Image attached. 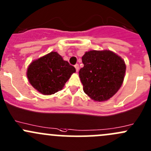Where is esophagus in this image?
Returning <instances> with one entry per match:
<instances>
[{
	"mask_svg": "<svg viewBox=\"0 0 151 151\" xmlns=\"http://www.w3.org/2000/svg\"><path fill=\"white\" fill-rule=\"evenodd\" d=\"M74 67H75V68H76V71H79V65L78 64H76L75 66H74Z\"/></svg>",
	"mask_w": 151,
	"mask_h": 151,
	"instance_id": "esophagus-1",
	"label": "esophagus"
}]
</instances>
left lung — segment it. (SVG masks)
<instances>
[{
  "label": "left lung",
  "instance_id": "obj_1",
  "mask_svg": "<svg viewBox=\"0 0 151 151\" xmlns=\"http://www.w3.org/2000/svg\"><path fill=\"white\" fill-rule=\"evenodd\" d=\"M84 66L79 71L83 91L91 99L105 101L112 98L122 85L126 63L110 50H91L82 57Z\"/></svg>",
  "mask_w": 151,
  "mask_h": 151
}]
</instances>
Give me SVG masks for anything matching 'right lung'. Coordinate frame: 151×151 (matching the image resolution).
<instances>
[{
  "mask_svg": "<svg viewBox=\"0 0 151 151\" xmlns=\"http://www.w3.org/2000/svg\"><path fill=\"white\" fill-rule=\"evenodd\" d=\"M75 72V68L57 52H51L32 61L26 74L29 83L36 91L43 95H52L61 91Z\"/></svg>",
  "mask_w": 151,
  "mask_h": 151,
  "instance_id": "obj_1",
  "label": "right lung"
}]
</instances>
